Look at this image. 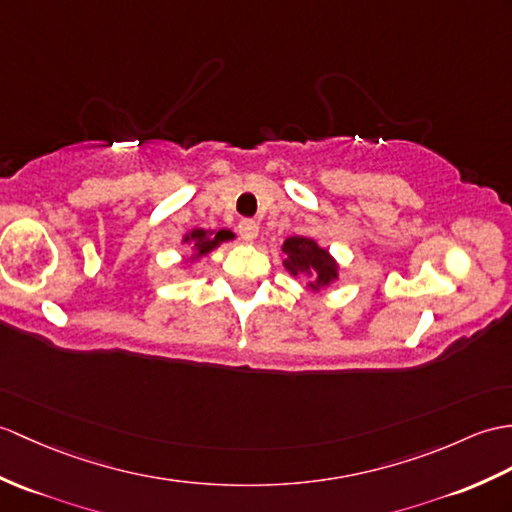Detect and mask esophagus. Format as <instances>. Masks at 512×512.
I'll list each match as a JSON object with an SVG mask.
<instances>
[{
  "label": "esophagus",
  "mask_w": 512,
  "mask_h": 512,
  "mask_svg": "<svg viewBox=\"0 0 512 512\" xmlns=\"http://www.w3.org/2000/svg\"><path fill=\"white\" fill-rule=\"evenodd\" d=\"M237 231H240L244 242H255L257 233H259V224L253 220H242L240 224H237Z\"/></svg>",
  "instance_id": "obj_1"
}]
</instances>
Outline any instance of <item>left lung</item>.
<instances>
[{
    "mask_svg": "<svg viewBox=\"0 0 512 512\" xmlns=\"http://www.w3.org/2000/svg\"><path fill=\"white\" fill-rule=\"evenodd\" d=\"M281 251L285 253L283 266L292 277H312L307 283L314 292L327 288L329 283L338 279V264L336 259L329 255L327 248H320L312 237L294 235L283 242Z\"/></svg>",
    "mask_w": 512,
    "mask_h": 512,
    "instance_id": "8db88e82",
    "label": "left lung"
}]
</instances>
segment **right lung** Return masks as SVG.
<instances>
[{
  "label": "right lung",
  "instance_id": "1",
  "mask_svg": "<svg viewBox=\"0 0 512 512\" xmlns=\"http://www.w3.org/2000/svg\"><path fill=\"white\" fill-rule=\"evenodd\" d=\"M233 240V233L231 231H205V229H192L185 237H183V244H192L194 246V255L192 259L198 257H205L207 253H211L213 248H218L222 242Z\"/></svg>",
  "mask_w": 512,
  "mask_h": 512
}]
</instances>
